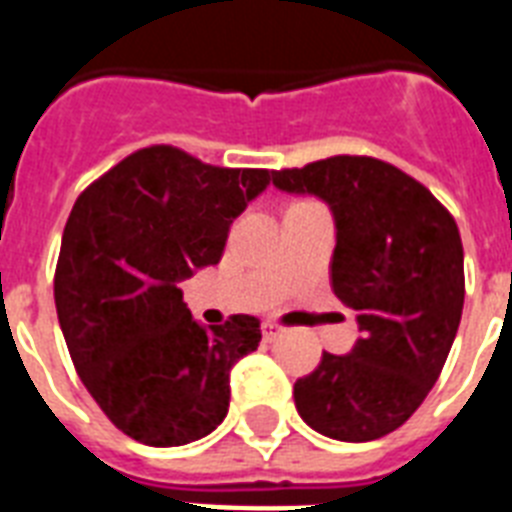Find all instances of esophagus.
<instances>
[{
  "label": "esophagus",
  "mask_w": 512,
  "mask_h": 512,
  "mask_svg": "<svg viewBox=\"0 0 512 512\" xmlns=\"http://www.w3.org/2000/svg\"><path fill=\"white\" fill-rule=\"evenodd\" d=\"M281 335H284V329H281L279 324H276V321H265V324H263V337H265V340L271 342V340H276V337H281Z\"/></svg>",
  "instance_id": "obj_1"
}]
</instances>
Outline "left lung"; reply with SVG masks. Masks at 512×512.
<instances>
[{
    "mask_svg": "<svg viewBox=\"0 0 512 512\" xmlns=\"http://www.w3.org/2000/svg\"><path fill=\"white\" fill-rule=\"evenodd\" d=\"M273 185L316 196L335 217L332 289L361 332L350 353H324L295 382L297 412L335 441L388 436L436 385L460 327L457 223L425 185L372 156L273 172Z\"/></svg>",
    "mask_w": 512,
    "mask_h": 512,
    "instance_id": "8db88e82",
    "label": "left lung"
}]
</instances>
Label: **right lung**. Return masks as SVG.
<instances>
[{
  "mask_svg": "<svg viewBox=\"0 0 512 512\" xmlns=\"http://www.w3.org/2000/svg\"><path fill=\"white\" fill-rule=\"evenodd\" d=\"M271 177L151 146L71 209L55 271L60 329L84 388L140 444H191L228 414L231 369L257 350L260 321L204 327L177 284L220 263L228 228Z\"/></svg>",
  "mask_w": 512,
  "mask_h": 512,
  "instance_id": "add662e5",
  "label": "right lung"
}]
</instances>
